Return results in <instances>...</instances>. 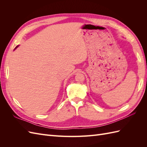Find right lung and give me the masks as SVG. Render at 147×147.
Listing matches in <instances>:
<instances>
[{
    "label": "right lung",
    "mask_w": 147,
    "mask_h": 147,
    "mask_svg": "<svg viewBox=\"0 0 147 147\" xmlns=\"http://www.w3.org/2000/svg\"><path fill=\"white\" fill-rule=\"evenodd\" d=\"M18 46H19V45H18V46H16V48H15V49H16V48H17L18 47Z\"/></svg>",
    "instance_id": "right-lung-1"
}]
</instances>
